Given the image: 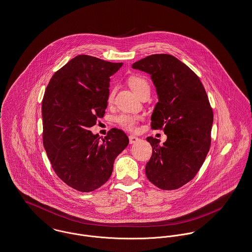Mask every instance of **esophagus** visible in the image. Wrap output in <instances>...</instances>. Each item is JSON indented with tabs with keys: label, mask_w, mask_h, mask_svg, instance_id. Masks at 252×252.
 <instances>
[{
	"label": "esophagus",
	"mask_w": 252,
	"mask_h": 252,
	"mask_svg": "<svg viewBox=\"0 0 252 252\" xmlns=\"http://www.w3.org/2000/svg\"><path fill=\"white\" fill-rule=\"evenodd\" d=\"M128 138H129V143H130V144H134V143H136V142L139 140V138L136 137L135 135H130Z\"/></svg>",
	"instance_id": "obj_1"
}]
</instances>
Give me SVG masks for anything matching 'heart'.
Wrapping results in <instances>:
<instances>
[{"instance_id": "b5f03b06", "label": "heart", "mask_w": 252, "mask_h": 252, "mask_svg": "<svg viewBox=\"0 0 252 252\" xmlns=\"http://www.w3.org/2000/svg\"><path fill=\"white\" fill-rule=\"evenodd\" d=\"M128 84L138 96H140L145 90H150L148 81L145 78L138 77V76H133L128 78ZM113 97H114V92L112 91L108 96V101L111 102ZM139 120H140V117L130 115V114H121L116 118L117 123L122 127L127 130H134Z\"/></svg>"}]
</instances>
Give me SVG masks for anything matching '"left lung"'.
I'll list each match as a JSON object with an SVG mask.
<instances>
[{
    "label": "left lung",
    "mask_w": 252,
    "mask_h": 252,
    "mask_svg": "<svg viewBox=\"0 0 252 252\" xmlns=\"http://www.w3.org/2000/svg\"><path fill=\"white\" fill-rule=\"evenodd\" d=\"M151 75L158 102L152 127L162 128L166 142L148 137L153 155L146 175L162 190H175L192 180L202 166L211 144L213 111L198 77L171 55H153L132 64Z\"/></svg>",
    "instance_id": "left-lung-1"
}]
</instances>
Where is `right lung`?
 <instances>
[{
  "label": "right lung",
  "mask_w": 252,
  "mask_h": 252,
  "mask_svg": "<svg viewBox=\"0 0 252 252\" xmlns=\"http://www.w3.org/2000/svg\"><path fill=\"white\" fill-rule=\"evenodd\" d=\"M122 66L80 55L53 76L43 97L45 151L58 177L80 192L103 185L112 174L115 158L129 143L118 128L104 138L89 130L104 115L110 77Z\"/></svg>",
  "instance_id": "obj_1"
}]
</instances>
